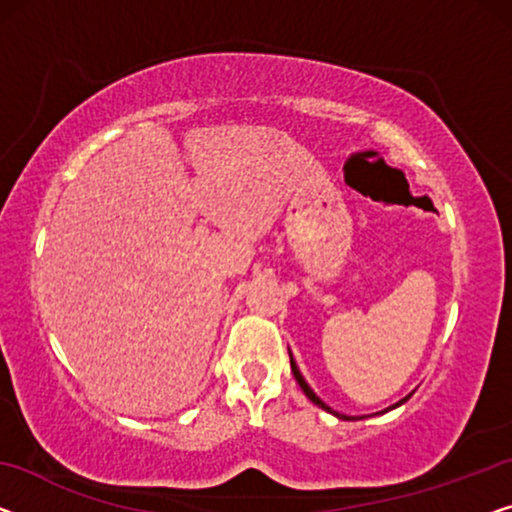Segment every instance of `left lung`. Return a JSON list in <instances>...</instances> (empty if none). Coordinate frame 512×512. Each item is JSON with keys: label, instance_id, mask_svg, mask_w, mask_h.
<instances>
[{"label": "left lung", "instance_id": "obj_1", "mask_svg": "<svg viewBox=\"0 0 512 512\" xmlns=\"http://www.w3.org/2000/svg\"><path fill=\"white\" fill-rule=\"evenodd\" d=\"M289 363H292V372H294V377H296V381H299V386H301V391L305 393V398H308L310 402H315L317 407H322L324 411H329V414H333V416H338V418H342V421H356V416H345V414H338V411H333L329 404H326L324 400H319L317 395H315V391H312V388L308 386V381L303 379V375H301V370H299V365H296V361H294V356H292V352H289ZM411 398V393L407 395V398H402L400 402H395L393 407H388V409H384V411H379V414H386V411H391V409H395V407H400V404H404ZM363 418V416H361Z\"/></svg>", "mask_w": 512, "mask_h": 512}]
</instances>
